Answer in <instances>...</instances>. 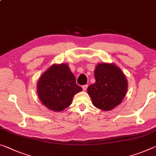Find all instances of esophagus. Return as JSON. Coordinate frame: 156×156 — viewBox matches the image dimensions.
<instances>
[{"mask_svg":"<svg viewBox=\"0 0 156 156\" xmlns=\"http://www.w3.org/2000/svg\"><path fill=\"white\" fill-rule=\"evenodd\" d=\"M82 87H83V91H86V90H87V85H83V86H82Z\"/></svg>","mask_w":156,"mask_h":156,"instance_id":"esophagus-1","label":"esophagus"}]
</instances>
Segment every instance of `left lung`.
I'll return each mask as SVG.
<instances>
[{
	"label": "left lung",
	"instance_id": "left-lung-1",
	"mask_svg": "<svg viewBox=\"0 0 156 156\" xmlns=\"http://www.w3.org/2000/svg\"><path fill=\"white\" fill-rule=\"evenodd\" d=\"M96 82L87 88L93 105L109 111L119 105L128 90L126 78L114 64L98 63L94 70Z\"/></svg>",
	"mask_w": 156,
	"mask_h": 156
}]
</instances>
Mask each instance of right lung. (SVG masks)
Segmentation results:
<instances>
[{
  "instance_id": "obj_1",
  "label": "right lung",
  "mask_w": 156,
  "mask_h": 156,
  "mask_svg": "<svg viewBox=\"0 0 156 156\" xmlns=\"http://www.w3.org/2000/svg\"><path fill=\"white\" fill-rule=\"evenodd\" d=\"M37 87L41 102L55 112L70 105L73 96L83 90L66 64L52 65L41 75Z\"/></svg>"
}]
</instances>
